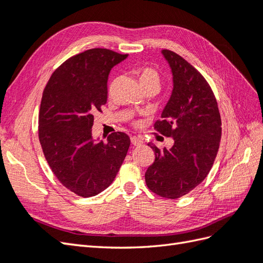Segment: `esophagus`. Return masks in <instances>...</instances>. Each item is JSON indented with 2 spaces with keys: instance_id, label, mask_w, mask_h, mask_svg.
I'll return each instance as SVG.
<instances>
[{
  "instance_id": "1",
  "label": "esophagus",
  "mask_w": 263,
  "mask_h": 263,
  "mask_svg": "<svg viewBox=\"0 0 263 263\" xmlns=\"http://www.w3.org/2000/svg\"><path fill=\"white\" fill-rule=\"evenodd\" d=\"M131 143L133 144V145H140V144H142L143 143V141H142V139H140V138H138V137H131Z\"/></svg>"
}]
</instances>
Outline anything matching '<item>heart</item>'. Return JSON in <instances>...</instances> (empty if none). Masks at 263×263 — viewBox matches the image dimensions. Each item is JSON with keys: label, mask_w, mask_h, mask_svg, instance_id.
<instances>
[{"label": "heart", "mask_w": 263, "mask_h": 263, "mask_svg": "<svg viewBox=\"0 0 263 263\" xmlns=\"http://www.w3.org/2000/svg\"><path fill=\"white\" fill-rule=\"evenodd\" d=\"M138 77L142 87L149 86V85H158V86H159L160 75L158 70L152 68V67H143V68L138 71ZM134 125L140 126L141 125V122L136 121L134 122Z\"/></svg>", "instance_id": "b5f03b06"}]
</instances>
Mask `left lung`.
<instances>
[{
	"instance_id": "left-lung-1",
	"label": "left lung",
	"mask_w": 263,
	"mask_h": 263,
	"mask_svg": "<svg viewBox=\"0 0 263 263\" xmlns=\"http://www.w3.org/2000/svg\"><path fill=\"white\" fill-rule=\"evenodd\" d=\"M174 76V89L156 121L155 130L173 138L160 150L151 142L155 161L145 172V184L158 196L176 199L203 181L217 155L222 122L215 95L204 76L179 54L163 49Z\"/></svg>"
}]
</instances>
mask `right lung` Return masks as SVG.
<instances>
[{
	"instance_id": "obj_1",
	"label": "right lung",
	"mask_w": 263,
	"mask_h": 263,
	"mask_svg": "<svg viewBox=\"0 0 263 263\" xmlns=\"http://www.w3.org/2000/svg\"><path fill=\"white\" fill-rule=\"evenodd\" d=\"M127 57L94 48L67 59L52 72L42 93L38 137L56 178L81 197L112 184L130 146V138L113 132L107 141L91 138L94 115L107 102L108 74Z\"/></svg>"
}]
</instances>
